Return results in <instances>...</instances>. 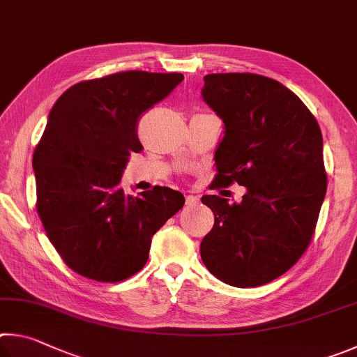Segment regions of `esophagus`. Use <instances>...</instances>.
<instances>
[{
	"label": "esophagus",
	"mask_w": 357,
	"mask_h": 357,
	"mask_svg": "<svg viewBox=\"0 0 357 357\" xmlns=\"http://www.w3.org/2000/svg\"><path fill=\"white\" fill-rule=\"evenodd\" d=\"M197 202H199L197 196H191V195L186 196V205H196Z\"/></svg>",
	"instance_id": "esophagus-1"
}]
</instances>
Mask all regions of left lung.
Returning a JSON list of instances; mask_svg holds the SVG:
<instances>
[{
	"instance_id": "left-lung-1",
	"label": "left lung",
	"mask_w": 357,
	"mask_h": 357,
	"mask_svg": "<svg viewBox=\"0 0 357 357\" xmlns=\"http://www.w3.org/2000/svg\"><path fill=\"white\" fill-rule=\"evenodd\" d=\"M202 97L226 125L215 183L236 182L248 192L240 204L202 197L215 224L201 257L229 285H265L289 271L314 236L328 186L320 125L296 93L257 73L205 75Z\"/></svg>"
}]
</instances>
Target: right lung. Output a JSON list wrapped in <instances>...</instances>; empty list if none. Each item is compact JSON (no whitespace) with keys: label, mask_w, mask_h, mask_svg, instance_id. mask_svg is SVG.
<instances>
[{"label":"right lung","mask_w":357,"mask_h":357,"mask_svg":"<svg viewBox=\"0 0 357 357\" xmlns=\"http://www.w3.org/2000/svg\"><path fill=\"white\" fill-rule=\"evenodd\" d=\"M182 73L128 70L62 93L33 155L36 208L48 240L79 276L121 282L147 264L150 243L183 207L182 192L155 186L125 195L122 171L139 153L137 122L182 83Z\"/></svg>","instance_id":"add662e5"}]
</instances>
